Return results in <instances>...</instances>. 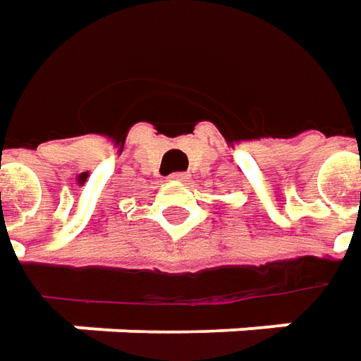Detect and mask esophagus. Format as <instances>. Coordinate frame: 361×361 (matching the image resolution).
<instances>
[{"instance_id":"obj_1","label":"esophagus","mask_w":361,"mask_h":361,"mask_svg":"<svg viewBox=\"0 0 361 361\" xmlns=\"http://www.w3.org/2000/svg\"><path fill=\"white\" fill-rule=\"evenodd\" d=\"M168 178H170L172 183H183V180H187L189 176H187L185 172H174V174H170Z\"/></svg>"}]
</instances>
